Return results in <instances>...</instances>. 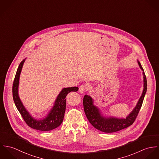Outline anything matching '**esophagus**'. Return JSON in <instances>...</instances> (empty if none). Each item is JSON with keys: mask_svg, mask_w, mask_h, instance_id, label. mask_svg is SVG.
<instances>
[{"mask_svg": "<svg viewBox=\"0 0 159 159\" xmlns=\"http://www.w3.org/2000/svg\"><path fill=\"white\" fill-rule=\"evenodd\" d=\"M88 88L85 84H83L79 88V91L81 93H84L86 91H88Z\"/></svg>", "mask_w": 159, "mask_h": 159, "instance_id": "esophagus-1", "label": "esophagus"}]
</instances>
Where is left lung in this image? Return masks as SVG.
I'll use <instances>...</instances> for the list:
<instances>
[{
  "label": "left lung",
  "instance_id": "1",
  "mask_svg": "<svg viewBox=\"0 0 159 159\" xmlns=\"http://www.w3.org/2000/svg\"><path fill=\"white\" fill-rule=\"evenodd\" d=\"M138 62L141 69L143 70L139 62L138 61ZM143 76L144 89L143 93L138 100L135 108L125 119H117L115 117L105 118L102 116L98 108L93 105V101L91 97L88 95H84L83 98L84 113L88 120L93 127L105 133H113L125 129L133 124L141 108L144 95L147 91V80L144 72Z\"/></svg>",
  "mask_w": 159,
  "mask_h": 159
}]
</instances>
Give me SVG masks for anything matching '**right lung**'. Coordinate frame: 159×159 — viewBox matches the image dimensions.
<instances>
[{
    "label": "right lung",
    "instance_id": "add662e5",
    "mask_svg": "<svg viewBox=\"0 0 159 159\" xmlns=\"http://www.w3.org/2000/svg\"><path fill=\"white\" fill-rule=\"evenodd\" d=\"M25 62V59L20 63L13 84V98L15 104L23 117L24 120L25 122L27 125L32 129H36L41 131H49L58 127L62 122L64 113L66 108V99L67 95L70 92H76L78 90L77 87H71L64 88L57 96L54 105L47 117L44 119L36 120L34 119L23 106L18 96V89L19 85V79L20 73L22 70L23 64Z\"/></svg>",
    "mask_w": 159,
    "mask_h": 159
}]
</instances>
